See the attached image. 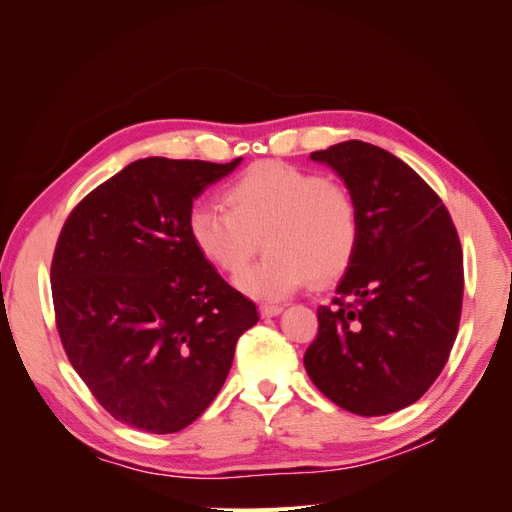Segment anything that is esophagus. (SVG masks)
<instances>
[{"instance_id":"obj_1","label":"esophagus","mask_w":512,"mask_h":512,"mask_svg":"<svg viewBox=\"0 0 512 512\" xmlns=\"http://www.w3.org/2000/svg\"><path fill=\"white\" fill-rule=\"evenodd\" d=\"M282 305H275V303H262L260 305V314H262V318H271V316H277V314H282Z\"/></svg>"}]
</instances>
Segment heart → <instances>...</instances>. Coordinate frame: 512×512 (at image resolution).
Wrapping results in <instances>:
<instances>
[{
    "instance_id": "heart-1",
    "label": "heart",
    "mask_w": 512,
    "mask_h": 512,
    "mask_svg": "<svg viewBox=\"0 0 512 512\" xmlns=\"http://www.w3.org/2000/svg\"><path fill=\"white\" fill-rule=\"evenodd\" d=\"M226 207L196 205L188 232L215 269L239 275L265 239L267 258L237 284L260 299H282L307 280L342 277L361 245V205L346 183L284 162H260L226 188Z\"/></svg>"
}]
</instances>
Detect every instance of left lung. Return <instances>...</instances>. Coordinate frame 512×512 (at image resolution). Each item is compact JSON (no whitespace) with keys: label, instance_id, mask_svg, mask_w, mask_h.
Listing matches in <instances>:
<instances>
[{"label":"left lung","instance_id":"8db88e82","mask_svg":"<svg viewBox=\"0 0 512 512\" xmlns=\"http://www.w3.org/2000/svg\"><path fill=\"white\" fill-rule=\"evenodd\" d=\"M327 162L361 205V245L305 369L324 397L348 412L382 416L421 399L444 369L459 331L463 252L442 198L414 170L371 143L346 141Z\"/></svg>","mask_w":512,"mask_h":512}]
</instances>
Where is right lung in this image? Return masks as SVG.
Here are the masks:
<instances>
[{
    "mask_svg": "<svg viewBox=\"0 0 512 512\" xmlns=\"http://www.w3.org/2000/svg\"><path fill=\"white\" fill-rule=\"evenodd\" d=\"M228 164L145 158L91 190L51 262L55 327L98 404L147 433L194 423L220 393L254 301L194 247L188 215Z\"/></svg>",
    "mask_w": 512,
    "mask_h": 512,
    "instance_id": "add662e5",
    "label": "right lung"
}]
</instances>
